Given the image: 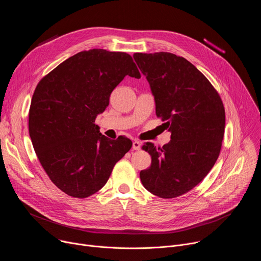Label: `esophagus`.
<instances>
[{
  "mask_svg": "<svg viewBox=\"0 0 261 261\" xmlns=\"http://www.w3.org/2000/svg\"><path fill=\"white\" fill-rule=\"evenodd\" d=\"M141 147V143L138 141V140H134L133 143H132V148L134 151H139Z\"/></svg>",
  "mask_w": 261,
  "mask_h": 261,
  "instance_id": "obj_1",
  "label": "esophagus"
}]
</instances>
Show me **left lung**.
Wrapping results in <instances>:
<instances>
[{
    "mask_svg": "<svg viewBox=\"0 0 261 261\" xmlns=\"http://www.w3.org/2000/svg\"><path fill=\"white\" fill-rule=\"evenodd\" d=\"M150 84L156 115L171 132L170 142L142 148L152 156L140 171L143 187L161 198L192 190L215 165L225 130V109L208 80L189 61L170 53L133 56Z\"/></svg>",
    "mask_w": 261,
    "mask_h": 261,
    "instance_id": "left-lung-1",
    "label": "left lung"
}]
</instances>
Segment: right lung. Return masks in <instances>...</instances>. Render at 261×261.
<instances>
[{
	"label": "right lung",
	"mask_w": 261,
	"mask_h": 261,
	"mask_svg": "<svg viewBox=\"0 0 261 261\" xmlns=\"http://www.w3.org/2000/svg\"><path fill=\"white\" fill-rule=\"evenodd\" d=\"M126 75L140 79L130 55L95 48L61 63L35 89L30 137L46 174L69 196L98 192L132 146L127 137L102 135L95 124Z\"/></svg>",
	"instance_id": "right-lung-1"
}]
</instances>
